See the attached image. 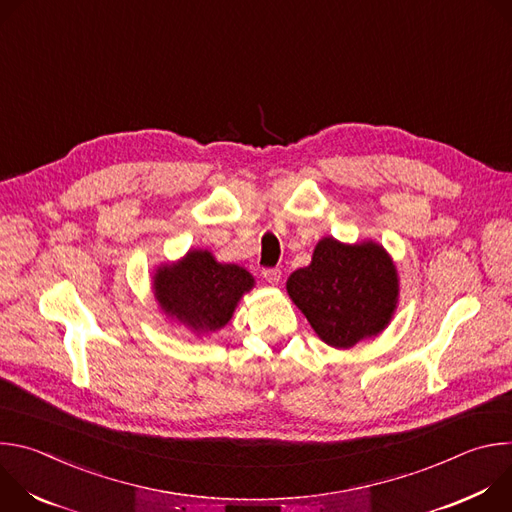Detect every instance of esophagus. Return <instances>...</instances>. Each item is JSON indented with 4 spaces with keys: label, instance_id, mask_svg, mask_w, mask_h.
<instances>
[{
    "label": "esophagus",
    "instance_id": "34e87169",
    "mask_svg": "<svg viewBox=\"0 0 512 512\" xmlns=\"http://www.w3.org/2000/svg\"><path fill=\"white\" fill-rule=\"evenodd\" d=\"M261 275H263V279H265L267 283H273V285H277L279 279H281V271H279L277 267H275V269H263Z\"/></svg>",
    "mask_w": 512,
    "mask_h": 512
}]
</instances>
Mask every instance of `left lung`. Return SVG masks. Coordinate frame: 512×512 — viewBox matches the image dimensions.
<instances>
[{"label":"left lung","mask_w":512,"mask_h":512,"mask_svg":"<svg viewBox=\"0 0 512 512\" xmlns=\"http://www.w3.org/2000/svg\"><path fill=\"white\" fill-rule=\"evenodd\" d=\"M285 287L314 332L334 348H352L383 332L399 302L395 263L375 241L346 245L324 237L312 263L291 273Z\"/></svg>","instance_id":"left-lung-1"}]
</instances>
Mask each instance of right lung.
I'll list each match as a JSON object with an SVG mask.
<instances>
[{
	"instance_id": "obj_1",
	"label": "right lung",
	"mask_w": 512,
	"mask_h": 512,
	"mask_svg": "<svg viewBox=\"0 0 512 512\" xmlns=\"http://www.w3.org/2000/svg\"><path fill=\"white\" fill-rule=\"evenodd\" d=\"M253 285L247 269L218 263L206 249H192L180 261L156 269L154 296L166 316L196 334H208L229 324Z\"/></svg>"
}]
</instances>
